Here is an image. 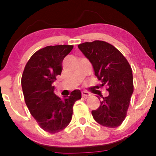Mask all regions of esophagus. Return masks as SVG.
Instances as JSON below:
<instances>
[{"label": "esophagus", "instance_id": "esophagus-1", "mask_svg": "<svg viewBox=\"0 0 156 156\" xmlns=\"http://www.w3.org/2000/svg\"><path fill=\"white\" fill-rule=\"evenodd\" d=\"M81 94L82 97H83V98H88L89 96H90V93L88 92H86V91H83V92H81Z\"/></svg>", "mask_w": 156, "mask_h": 156}]
</instances>
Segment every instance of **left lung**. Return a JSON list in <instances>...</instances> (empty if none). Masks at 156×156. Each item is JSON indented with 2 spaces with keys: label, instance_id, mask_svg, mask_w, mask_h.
Returning <instances> with one entry per match:
<instances>
[{
  "label": "left lung",
  "instance_id": "left-lung-1",
  "mask_svg": "<svg viewBox=\"0 0 156 156\" xmlns=\"http://www.w3.org/2000/svg\"><path fill=\"white\" fill-rule=\"evenodd\" d=\"M78 47L92 64L94 75L101 82V87H108V96L101 95L99 108L92 111L93 118L103 126H119L126 117L133 92V73L129 63L117 48L103 41L84 42Z\"/></svg>",
  "mask_w": 156,
  "mask_h": 156
}]
</instances>
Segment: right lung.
Returning <instances> with one entry per match:
<instances>
[{"instance_id": "1", "label": "right lung", "mask_w": 156, "mask_h": 156, "mask_svg": "<svg viewBox=\"0 0 156 156\" xmlns=\"http://www.w3.org/2000/svg\"><path fill=\"white\" fill-rule=\"evenodd\" d=\"M73 45L47 46L32 55L23 71L21 85L26 104L41 128L50 133L64 130L72 119L75 102L81 98L76 89L61 98L55 94L53 82L62 71V62Z\"/></svg>"}]
</instances>
